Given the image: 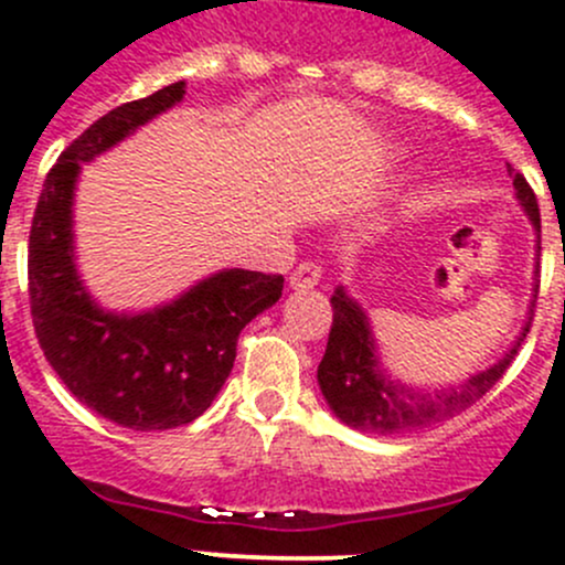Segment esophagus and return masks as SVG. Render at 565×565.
Segmentation results:
<instances>
[{
    "instance_id": "esophagus-1",
    "label": "esophagus",
    "mask_w": 565,
    "mask_h": 565,
    "mask_svg": "<svg viewBox=\"0 0 565 565\" xmlns=\"http://www.w3.org/2000/svg\"><path fill=\"white\" fill-rule=\"evenodd\" d=\"M322 278V267L317 262H303L289 273V287L292 289H311Z\"/></svg>"
}]
</instances>
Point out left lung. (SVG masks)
<instances>
[{
  "mask_svg": "<svg viewBox=\"0 0 565 565\" xmlns=\"http://www.w3.org/2000/svg\"><path fill=\"white\" fill-rule=\"evenodd\" d=\"M511 171V166H508ZM513 190L516 201L522 204L524 215L530 217L535 228V256H541V215L539 201L533 188L522 173H513ZM535 295H539V262H535L533 278V300H530L527 320L519 331L516 342L505 350L500 361H494L486 370L469 375L463 386L441 388V392H425V388L408 386L403 381H394L381 364L377 355L375 333H372L370 317L361 309L359 300L348 295V289L337 287L331 295L333 326L328 333V348L317 366V383L326 397L328 408L339 416V422L355 430L375 436L405 434V430H419L436 425V422L456 416L478 403L511 366L519 344L524 342L533 320Z\"/></svg>",
  "mask_w": 565,
  "mask_h": 565,
  "instance_id": "left-lung-1",
  "label": "left lung"
}]
</instances>
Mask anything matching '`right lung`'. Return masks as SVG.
Masks as SVG:
<instances>
[{
	"mask_svg": "<svg viewBox=\"0 0 565 565\" xmlns=\"http://www.w3.org/2000/svg\"><path fill=\"white\" fill-rule=\"evenodd\" d=\"M184 87L173 82L87 126L49 171L32 217L30 309L43 355L79 403L131 430L199 419L232 372L239 331L284 289V276L232 267L171 303L129 315L98 306L76 270L74 193L82 162L177 107Z\"/></svg>",
	"mask_w": 565,
	"mask_h": 565,
	"instance_id": "1",
	"label": "right lung"
}]
</instances>
